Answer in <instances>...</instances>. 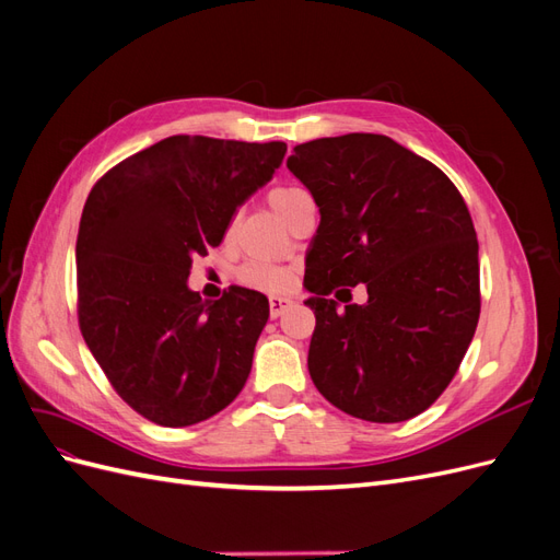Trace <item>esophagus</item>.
I'll return each mask as SVG.
<instances>
[{
  "label": "esophagus",
  "mask_w": 560,
  "mask_h": 560,
  "mask_svg": "<svg viewBox=\"0 0 560 560\" xmlns=\"http://www.w3.org/2000/svg\"><path fill=\"white\" fill-rule=\"evenodd\" d=\"M290 299H284V296H270L268 299V306H270V317H280L287 308H290Z\"/></svg>",
  "instance_id": "1"
}]
</instances>
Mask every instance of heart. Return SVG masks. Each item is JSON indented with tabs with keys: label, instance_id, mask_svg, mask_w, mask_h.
Returning <instances> with one entry per match:
<instances>
[{
	"label": "heart",
	"instance_id": "heart-1",
	"mask_svg": "<svg viewBox=\"0 0 560 560\" xmlns=\"http://www.w3.org/2000/svg\"><path fill=\"white\" fill-rule=\"evenodd\" d=\"M303 191L296 189V186H278L268 194V202L273 206V210L284 217V212L290 210L294 198H299ZM235 229V219L226 229V238H231ZM238 282L243 287H249V290H257L264 294H284L292 290V284L296 280V270L292 266H280V264H268V261H247L238 268L235 273Z\"/></svg>",
	"mask_w": 560,
	"mask_h": 560
}]
</instances>
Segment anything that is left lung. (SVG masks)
Returning <instances> with one entry per match:
<instances>
[{"mask_svg":"<svg viewBox=\"0 0 560 560\" xmlns=\"http://www.w3.org/2000/svg\"><path fill=\"white\" fill-rule=\"evenodd\" d=\"M287 167L319 208L306 254L315 387L369 422L430 409L481 313L479 243L460 191L434 163L374 132L296 144ZM360 281L365 306L338 312Z\"/></svg>","mask_w":560,"mask_h":560,"instance_id":"left-lung-1","label":"left lung"}]
</instances>
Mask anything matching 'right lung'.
Returning a JSON list of instances; mask_svg holds the SVG:
<instances>
[{
    "label": "right lung",
    "instance_id": "obj_1",
    "mask_svg": "<svg viewBox=\"0 0 560 560\" xmlns=\"http://www.w3.org/2000/svg\"><path fill=\"white\" fill-rule=\"evenodd\" d=\"M284 151V142L173 135L114 165L89 194L77 238L79 327L118 397L156 425L208 420L249 376L268 299L231 287L202 303L186 280Z\"/></svg>",
    "mask_w": 560,
    "mask_h": 560
}]
</instances>
